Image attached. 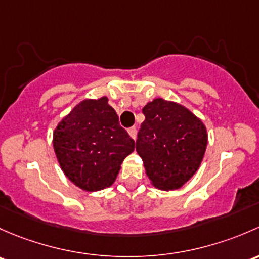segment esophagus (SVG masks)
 Listing matches in <instances>:
<instances>
[{
	"instance_id": "1",
	"label": "esophagus",
	"mask_w": 259,
	"mask_h": 259,
	"mask_svg": "<svg viewBox=\"0 0 259 259\" xmlns=\"http://www.w3.org/2000/svg\"><path fill=\"white\" fill-rule=\"evenodd\" d=\"M128 135L131 136L132 140H136V137H137V130H136V127H131V128H128Z\"/></svg>"
}]
</instances>
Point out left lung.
Segmentation results:
<instances>
[{"instance_id":"left-lung-1","label":"left lung","mask_w":259,"mask_h":259,"mask_svg":"<svg viewBox=\"0 0 259 259\" xmlns=\"http://www.w3.org/2000/svg\"><path fill=\"white\" fill-rule=\"evenodd\" d=\"M136 151L142 158L151 185L175 191L197 172L206 153L208 135L202 119L186 106L154 98L142 108Z\"/></svg>"}]
</instances>
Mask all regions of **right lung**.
<instances>
[{
  "instance_id": "1",
  "label": "right lung",
  "mask_w": 259,
  "mask_h": 259,
  "mask_svg": "<svg viewBox=\"0 0 259 259\" xmlns=\"http://www.w3.org/2000/svg\"><path fill=\"white\" fill-rule=\"evenodd\" d=\"M52 143L62 172L86 192L113 185L123 159L135 151L106 96L77 103L57 123Z\"/></svg>"
}]
</instances>
